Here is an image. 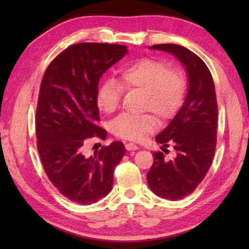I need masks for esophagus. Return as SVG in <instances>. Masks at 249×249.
Instances as JSON below:
<instances>
[{
  "instance_id": "1",
  "label": "esophagus",
  "mask_w": 249,
  "mask_h": 249,
  "mask_svg": "<svg viewBox=\"0 0 249 249\" xmlns=\"http://www.w3.org/2000/svg\"><path fill=\"white\" fill-rule=\"evenodd\" d=\"M125 147H126V150H127V151H136V150H138V146H137L134 143H126Z\"/></svg>"
}]
</instances>
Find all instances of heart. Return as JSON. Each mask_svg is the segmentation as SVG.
<instances>
[{
    "label": "heart",
    "mask_w": 249,
    "mask_h": 249,
    "mask_svg": "<svg viewBox=\"0 0 249 249\" xmlns=\"http://www.w3.org/2000/svg\"><path fill=\"white\" fill-rule=\"evenodd\" d=\"M119 86L114 81H106L96 94V105L106 114L118 110L124 89L143 94L141 108L155 113L160 121H167L178 112L185 95L183 73L169 68L165 62L140 59L122 70ZM156 119L150 113L140 115L122 114L111 125L112 133L120 138L140 141L156 128Z\"/></svg>",
    "instance_id": "1"
}]
</instances>
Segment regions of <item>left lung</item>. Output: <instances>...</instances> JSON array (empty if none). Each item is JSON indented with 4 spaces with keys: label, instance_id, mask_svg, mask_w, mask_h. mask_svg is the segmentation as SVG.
<instances>
[{
    "label": "left lung",
    "instance_id": "1",
    "mask_svg": "<svg viewBox=\"0 0 249 249\" xmlns=\"http://www.w3.org/2000/svg\"><path fill=\"white\" fill-rule=\"evenodd\" d=\"M174 55L187 73L188 91L182 108L155 139L163 152L173 144L177 155L167 160L155 152L146 174L149 187L158 197L179 200L192 194L208 173L216 149L217 102L212 75L205 63L185 47L161 44L150 47Z\"/></svg>",
    "mask_w": 249,
    "mask_h": 249
}]
</instances>
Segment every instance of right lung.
I'll return each mask as SVG.
<instances>
[{
	"mask_svg": "<svg viewBox=\"0 0 249 249\" xmlns=\"http://www.w3.org/2000/svg\"><path fill=\"white\" fill-rule=\"evenodd\" d=\"M127 51L122 45H72L50 63L41 80L35 122L37 150L51 183L79 204L95 203L110 193L113 170L126 152L121 141L92 156L84 154V146L93 137H107L97 125L98 82Z\"/></svg>",
	"mask_w": 249,
	"mask_h": 249,
	"instance_id": "add662e5",
	"label": "right lung"
}]
</instances>
